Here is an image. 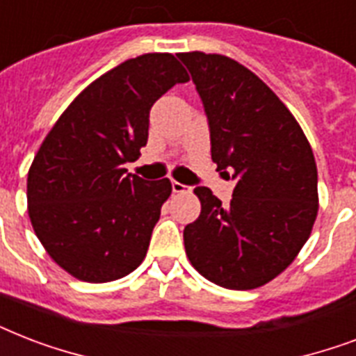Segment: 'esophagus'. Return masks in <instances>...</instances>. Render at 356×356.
Returning <instances> with one entry per match:
<instances>
[{"instance_id": "1", "label": "esophagus", "mask_w": 356, "mask_h": 356, "mask_svg": "<svg viewBox=\"0 0 356 356\" xmlns=\"http://www.w3.org/2000/svg\"><path fill=\"white\" fill-rule=\"evenodd\" d=\"M172 190L175 194H181V192H186V186L183 183H177V181H172Z\"/></svg>"}]
</instances>
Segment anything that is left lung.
<instances>
[{
	"instance_id": "left-lung-1",
	"label": "left lung",
	"mask_w": 356,
	"mask_h": 356,
	"mask_svg": "<svg viewBox=\"0 0 356 356\" xmlns=\"http://www.w3.org/2000/svg\"><path fill=\"white\" fill-rule=\"evenodd\" d=\"M205 107L212 161L233 173L229 207L207 186L184 249L201 275L229 290L259 288L284 271L318 216V170L303 129L264 81L225 55L179 53Z\"/></svg>"
}]
</instances>
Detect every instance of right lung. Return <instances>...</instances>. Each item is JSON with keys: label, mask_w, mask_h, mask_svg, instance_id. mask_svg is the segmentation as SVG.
Returning a JSON list of instances; mask_svg holds the SVG:
<instances>
[{"label": "right lung", "mask_w": 356, "mask_h": 356, "mask_svg": "<svg viewBox=\"0 0 356 356\" xmlns=\"http://www.w3.org/2000/svg\"><path fill=\"white\" fill-rule=\"evenodd\" d=\"M186 81L172 53L129 58L86 86L42 142L27 175L29 218L75 279L116 281L142 264L172 183H145L123 164L147 144L153 103Z\"/></svg>", "instance_id": "obj_1"}]
</instances>
